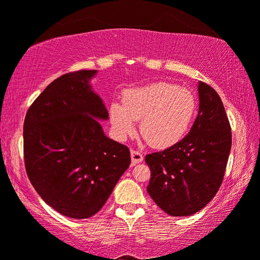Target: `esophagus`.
I'll use <instances>...</instances> for the list:
<instances>
[{
	"label": "esophagus",
	"mask_w": 260,
	"mask_h": 260,
	"mask_svg": "<svg viewBox=\"0 0 260 260\" xmlns=\"http://www.w3.org/2000/svg\"><path fill=\"white\" fill-rule=\"evenodd\" d=\"M143 154L139 152V151H136V150H131V164L133 165H136V164H139L143 161Z\"/></svg>",
	"instance_id": "1"
}]
</instances>
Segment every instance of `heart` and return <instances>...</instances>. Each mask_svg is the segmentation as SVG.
Here are the masks:
<instances>
[{
	"mask_svg": "<svg viewBox=\"0 0 260 260\" xmlns=\"http://www.w3.org/2000/svg\"><path fill=\"white\" fill-rule=\"evenodd\" d=\"M197 108V99L190 90L155 82L125 90L123 103H110L109 118L121 141L134 136L135 121H141L139 130L145 141L157 149H167L188 133Z\"/></svg>",
	"mask_w": 260,
	"mask_h": 260,
	"instance_id": "heart-1",
	"label": "heart"
}]
</instances>
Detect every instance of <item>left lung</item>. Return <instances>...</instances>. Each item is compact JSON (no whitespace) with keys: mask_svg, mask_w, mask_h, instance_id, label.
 Returning a JSON list of instances; mask_svg holds the SVG:
<instances>
[{"mask_svg":"<svg viewBox=\"0 0 260 260\" xmlns=\"http://www.w3.org/2000/svg\"><path fill=\"white\" fill-rule=\"evenodd\" d=\"M199 113L189 134L145 162L151 179L147 193L171 216H190L216 195L231 150V127L222 100L200 81Z\"/></svg>","mask_w":260,"mask_h":260,"instance_id":"1","label":"left lung"}]
</instances>
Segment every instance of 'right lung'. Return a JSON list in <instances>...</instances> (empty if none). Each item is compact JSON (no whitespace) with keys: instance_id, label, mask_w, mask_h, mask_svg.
<instances>
[{"instance_id":"right-lung-1","label":"right lung","mask_w":260,"mask_h":260,"mask_svg":"<svg viewBox=\"0 0 260 260\" xmlns=\"http://www.w3.org/2000/svg\"><path fill=\"white\" fill-rule=\"evenodd\" d=\"M96 73L83 70L55 79L24 119L29 180L47 205L71 218L96 214L131 162L127 146L108 138L98 121L109 115L89 83Z\"/></svg>"}]
</instances>
